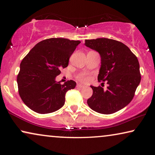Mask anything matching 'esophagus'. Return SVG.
Wrapping results in <instances>:
<instances>
[{"instance_id":"34e87169","label":"esophagus","mask_w":155,"mask_h":155,"mask_svg":"<svg viewBox=\"0 0 155 155\" xmlns=\"http://www.w3.org/2000/svg\"><path fill=\"white\" fill-rule=\"evenodd\" d=\"M77 87L82 88V87H84V85H82V84H80V83H78V84H77Z\"/></svg>"}]
</instances>
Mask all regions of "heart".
Returning <instances> with one entry per match:
<instances>
[{
  "label": "heart",
  "instance_id": "1",
  "mask_svg": "<svg viewBox=\"0 0 155 155\" xmlns=\"http://www.w3.org/2000/svg\"><path fill=\"white\" fill-rule=\"evenodd\" d=\"M77 78L81 82L83 83H87L90 80V77L89 76L87 73H81V74L77 76Z\"/></svg>",
  "mask_w": 155,
  "mask_h": 155
}]
</instances>
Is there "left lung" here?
Instances as JSON below:
<instances>
[{
	"mask_svg": "<svg viewBox=\"0 0 155 155\" xmlns=\"http://www.w3.org/2000/svg\"><path fill=\"white\" fill-rule=\"evenodd\" d=\"M85 45L100 54L101 65L98 80L108 84L107 90L101 86L91 85L93 94L87 100V104L99 114L118 111L132 101L140 83L137 57L125 44L111 39L86 40Z\"/></svg>",
	"mask_w": 155,
	"mask_h": 155,
	"instance_id": "left-lung-1",
	"label": "left lung"
}]
</instances>
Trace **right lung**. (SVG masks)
I'll return each mask as SVG.
<instances>
[{
  "mask_svg": "<svg viewBox=\"0 0 155 155\" xmlns=\"http://www.w3.org/2000/svg\"><path fill=\"white\" fill-rule=\"evenodd\" d=\"M80 41L50 38L36 44L20 65L17 77L18 92L28 108L45 114L59 110L65 103L67 91L76 87L70 80L57 82L60 70L68 65L69 59Z\"/></svg>",
  "mask_w": 155,
  "mask_h": 155,
  "instance_id": "1",
  "label": "right lung"
}]
</instances>
